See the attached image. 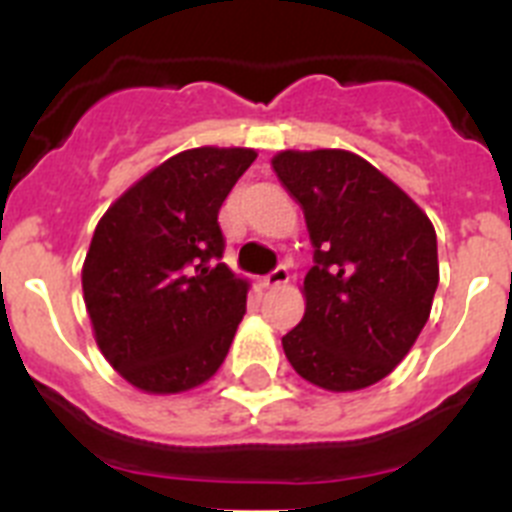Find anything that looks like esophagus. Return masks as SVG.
I'll list each match as a JSON object with an SVG mask.
<instances>
[{
	"instance_id": "obj_1",
	"label": "esophagus",
	"mask_w": 512,
	"mask_h": 512,
	"mask_svg": "<svg viewBox=\"0 0 512 512\" xmlns=\"http://www.w3.org/2000/svg\"><path fill=\"white\" fill-rule=\"evenodd\" d=\"M287 282H289L287 266H277V269L264 277V287L266 289H277V287H282V284H287Z\"/></svg>"
}]
</instances>
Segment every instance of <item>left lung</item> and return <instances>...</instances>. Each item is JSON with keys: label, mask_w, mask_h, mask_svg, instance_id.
Segmentation results:
<instances>
[{"label": "left lung", "mask_w": 512, "mask_h": 512, "mask_svg": "<svg viewBox=\"0 0 512 512\" xmlns=\"http://www.w3.org/2000/svg\"><path fill=\"white\" fill-rule=\"evenodd\" d=\"M279 182L305 212L315 266L305 315L282 338L295 372L328 392L372 387L400 364L431 315L436 230L369 161L341 148L282 151Z\"/></svg>", "instance_id": "obj_1"}]
</instances>
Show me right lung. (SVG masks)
Wrapping results in <instances>:
<instances>
[{"mask_svg":"<svg viewBox=\"0 0 512 512\" xmlns=\"http://www.w3.org/2000/svg\"><path fill=\"white\" fill-rule=\"evenodd\" d=\"M253 148H189L122 192L97 223L81 289L104 359L148 395L205 384L228 356L251 284L223 259L217 212Z\"/></svg>","mask_w":512,"mask_h":512,"instance_id":"add662e5","label":"right lung"}]
</instances>
